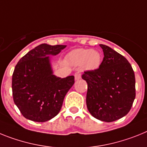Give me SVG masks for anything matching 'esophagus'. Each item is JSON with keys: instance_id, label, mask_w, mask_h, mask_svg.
I'll list each match as a JSON object with an SVG mask.
<instances>
[{"instance_id": "34e87169", "label": "esophagus", "mask_w": 147, "mask_h": 147, "mask_svg": "<svg viewBox=\"0 0 147 147\" xmlns=\"http://www.w3.org/2000/svg\"><path fill=\"white\" fill-rule=\"evenodd\" d=\"M81 78V73L80 72H77L75 73V79L76 81L79 80Z\"/></svg>"}]
</instances>
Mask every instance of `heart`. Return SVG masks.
Segmentation results:
<instances>
[{"instance_id": "b5f03b06", "label": "heart", "mask_w": 147, "mask_h": 147, "mask_svg": "<svg viewBox=\"0 0 147 147\" xmlns=\"http://www.w3.org/2000/svg\"><path fill=\"white\" fill-rule=\"evenodd\" d=\"M66 60L72 66H78L81 65L82 68L85 70H95L100 66L101 56L96 50L77 49L67 55Z\"/></svg>"}]
</instances>
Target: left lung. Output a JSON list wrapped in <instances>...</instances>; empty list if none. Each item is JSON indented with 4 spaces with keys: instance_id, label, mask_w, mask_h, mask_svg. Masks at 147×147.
<instances>
[{
    "instance_id": "1",
    "label": "left lung",
    "mask_w": 147,
    "mask_h": 147,
    "mask_svg": "<svg viewBox=\"0 0 147 147\" xmlns=\"http://www.w3.org/2000/svg\"><path fill=\"white\" fill-rule=\"evenodd\" d=\"M104 59L99 68L85 71L88 86L86 106L97 119L112 122L128 114L135 98V78L132 66L118 52L100 44Z\"/></svg>"
}]
</instances>
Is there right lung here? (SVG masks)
Wrapping results in <instances>:
<instances>
[{
    "mask_svg": "<svg viewBox=\"0 0 147 147\" xmlns=\"http://www.w3.org/2000/svg\"><path fill=\"white\" fill-rule=\"evenodd\" d=\"M66 47L42 43L15 66L12 81L13 100L26 119L45 122L59 113L75 77L61 78L53 75L49 55L59 54Z\"/></svg>",
    "mask_w": 147,
    "mask_h": 147,
    "instance_id": "1",
    "label": "right lung"
}]
</instances>
